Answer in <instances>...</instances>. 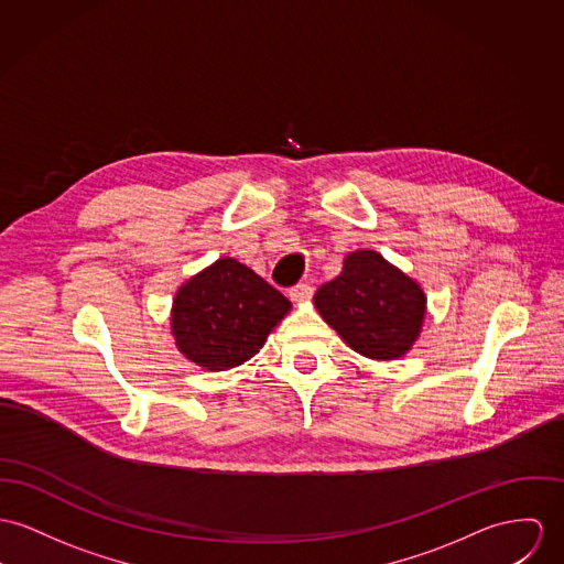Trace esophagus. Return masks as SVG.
<instances>
[{"label": "esophagus", "mask_w": 564, "mask_h": 564, "mask_svg": "<svg viewBox=\"0 0 564 564\" xmlns=\"http://www.w3.org/2000/svg\"><path fill=\"white\" fill-rule=\"evenodd\" d=\"M311 296H313V288H311L308 283H299V285H294V288L290 290V299L296 301V303H304V301H308Z\"/></svg>", "instance_id": "1"}]
</instances>
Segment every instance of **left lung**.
<instances>
[{
	"mask_svg": "<svg viewBox=\"0 0 564 564\" xmlns=\"http://www.w3.org/2000/svg\"><path fill=\"white\" fill-rule=\"evenodd\" d=\"M315 308L347 346L373 360L401 358L416 341L425 317V292L376 251H354L344 270L324 283Z\"/></svg>",
	"mask_w": 564,
	"mask_h": 564,
	"instance_id": "left-lung-1",
	"label": "left lung"
}]
</instances>
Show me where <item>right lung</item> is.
<instances>
[{
	"mask_svg": "<svg viewBox=\"0 0 564 564\" xmlns=\"http://www.w3.org/2000/svg\"><path fill=\"white\" fill-rule=\"evenodd\" d=\"M292 303L260 274L231 258L191 276L175 294L177 349L208 371H225L260 351Z\"/></svg>",
	"mask_w": 564,
	"mask_h": 564,
	"instance_id": "1",
	"label": "right lung"
}]
</instances>
